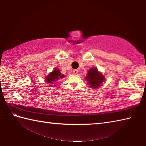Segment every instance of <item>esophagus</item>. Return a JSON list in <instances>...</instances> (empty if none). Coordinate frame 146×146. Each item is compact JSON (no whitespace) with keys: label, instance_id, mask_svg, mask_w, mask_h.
I'll return each instance as SVG.
<instances>
[{"label":"esophagus","instance_id":"34e87169","mask_svg":"<svg viewBox=\"0 0 146 146\" xmlns=\"http://www.w3.org/2000/svg\"><path fill=\"white\" fill-rule=\"evenodd\" d=\"M73 72L74 74H77L78 73V71L77 70H74Z\"/></svg>","mask_w":146,"mask_h":146}]
</instances>
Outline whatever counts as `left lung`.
<instances>
[{
  "label": "left lung",
  "instance_id": "obj_1",
  "mask_svg": "<svg viewBox=\"0 0 146 146\" xmlns=\"http://www.w3.org/2000/svg\"><path fill=\"white\" fill-rule=\"evenodd\" d=\"M90 87L92 89L99 88L102 85L105 78L102 73L98 71L97 68H91L88 71V74L85 77Z\"/></svg>",
  "mask_w": 146,
  "mask_h": 146
}]
</instances>
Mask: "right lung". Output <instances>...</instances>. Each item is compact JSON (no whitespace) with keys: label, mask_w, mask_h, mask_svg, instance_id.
Returning a JSON list of instances; mask_svg holds the SVG:
<instances>
[{"label":"right lung","mask_w":146,"mask_h":146,"mask_svg":"<svg viewBox=\"0 0 146 146\" xmlns=\"http://www.w3.org/2000/svg\"><path fill=\"white\" fill-rule=\"evenodd\" d=\"M64 75L61 74L60 70L59 69L57 68H55L52 72H51L50 73H49L48 76H46V82L48 83V84H50L51 86H56V82L59 80V79H61L64 77Z\"/></svg>","instance_id":"add662e5"}]
</instances>
